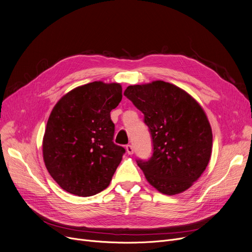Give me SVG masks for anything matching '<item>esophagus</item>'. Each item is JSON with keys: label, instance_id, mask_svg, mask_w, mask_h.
Wrapping results in <instances>:
<instances>
[{"label": "esophagus", "instance_id": "34e87169", "mask_svg": "<svg viewBox=\"0 0 252 252\" xmlns=\"http://www.w3.org/2000/svg\"><path fill=\"white\" fill-rule=\"evenodd\" d=\"M126 152L128 153V154H133L134 153V147H133V145H130V144H128V145H126Z\"/></svg>", "mask_w": 252, "mask_h": 252}]
</instances>
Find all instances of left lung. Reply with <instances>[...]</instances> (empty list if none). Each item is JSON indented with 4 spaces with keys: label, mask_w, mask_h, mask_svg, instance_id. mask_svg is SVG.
Returning a JSON list of instances; mask_svg holds the SVG:
<instances>
[{
    "label": "left lung",
    "mask_w": 252,
    "mask_h": 252,
    "mask_svg": "<svg viewBox=\"0 0 252 252\" xmlns=\"http://www.w3.org/2000/svg\"><path fill=\"white\" fill-rule=\"evenodd\" d=\"M124 95L142 111L151 135V157L137 159L147 181L167 195L190 188L205 170L213 147L201 106L184 90L162 81L129 86Z\"/></svg>",
    "instance_id": "obj_1"
}]
</instances>
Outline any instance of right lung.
Returning <instances> with one entry per match:
<instances>
[{
	"instance_id": "1",
	"label": "right lung",
	"mask_w": 252,
	"mask_h": 252,
	"mask_svg": "<svg viewBox=\"0 0 252 252\" xmlns=\"http://www.w3.org/2000/svg\"><path fill=\"white\" fill-rule=\"evenodd\" d=\"M122 92L119 84L90 83L67 93L53 108L43 140L44 161L66 192L87 197L109 186L126 153L113 142L110 117Z\"/></svg>"
}]
</instances>
